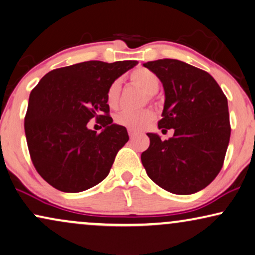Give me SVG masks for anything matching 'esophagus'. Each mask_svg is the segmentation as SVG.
I'll list each match as a JSON object with an SVG mask.
<instances>
[{
	"label": "esophagus",
	"instance_id": "1",
	"mask_svg": "<svg viewBox=\"0 0 255 255\" xmlns=\"http://www.w3.org/2000/svg\"><path fill=\"white\" fill-rule=\"evenodd\" d=\"M128 134H129V137L132 138L136 136V131L132 130V129H128Z\"/></svg>",
	"mask_w": 255,
	"mask_h": 255
}]
</instances>
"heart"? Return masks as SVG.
Listing matches in <instances>:
<instances>
[{"instance_id": "heart-1", "label": "heart", "mask_w": 255, "mask_h": 255, "mask_svg": "<svg viewBox=\"0 0 255 255\" xmlns=\"http://www.w3.org/2000/svg\"><path fill=\"white\" fill-rule=\"evenodd\" d=\"M129 80L131 81L132 84L137 85L141 89H143L150 99L152 96L158 91L160 87V80L158 75L153 73L152 70L148 69V68L138 67L136 68L129 74ZM121 93V82L119 80L113 81L110 84L109 89H107L106 98L107 104L111 107H117L119 104ZM153 112L150 109H143L139 111H121L116 116V123L120 126H124L132 130H139L143 129L145 126L151 123L153 120Z\"/></svg>"}]
</instances>
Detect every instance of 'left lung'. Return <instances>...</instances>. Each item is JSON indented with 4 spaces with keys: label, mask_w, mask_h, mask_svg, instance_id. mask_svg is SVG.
<instances>
[{
    "label": "left lung",
    "mask_w": 255,
    "mask_h": 255,
    "mask_svg": "<svg viewBox=\"0 0 255 255\" xmlns=\"http://www.w3.org/2000/svg\"><path fill=\"white\" fill-rule=\"evenodd\" d=\"M158 75L165 103L158 128L168 139L148 132L141 160L146 174L165 191L193 194L207 187L223 166L231 126L228 99L207 71L174 59L143 63Z\"/></svg>",
    "instance_id": "1"
}]
</instances>
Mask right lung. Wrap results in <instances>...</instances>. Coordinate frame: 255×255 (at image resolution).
Listing matches in <instances>:
<instances>
[{"label":"right lung","instance_id":"right-lung-1","mask_svg":"<svg viewBox=\"0 0 255 255\" xmlns=\"http://www.w3.org/2000/svg\"><path fill=\"white\" fill-rule=\"evenodd\" d=\"M136 61H87L57 68L31 91L24 129L35 170L66 193L83 192L110 173L127 129L112 124L106 93L110 84L136 66ZM96 117L99 134L86 127Z\"/></svg>","mask_w":255,"mask_h":255}]
</instances>
